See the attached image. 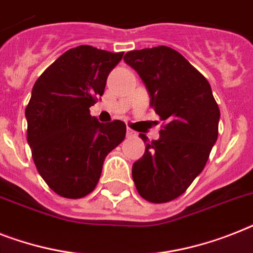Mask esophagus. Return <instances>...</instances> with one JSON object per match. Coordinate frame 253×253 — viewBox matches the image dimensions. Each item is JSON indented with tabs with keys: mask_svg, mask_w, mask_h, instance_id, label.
Masks as SVG:
<instances>
[{
	"mask_svg": "<svg viewBox=\"0 0 253 253\" xmlns=\"http://www.w3.org/2000/svg\"><path fill=\"white\" fill-rule=\"evenodd\" d=\"M126 133H127V137H135V136H137V132H136V131L131 130V128H128V127H127Z\"/></svg>",
	"mask_w": 253,
	"mask_h": 253,
	"instance_id": "1",
	"label": "esophagus"
}]
</instances>
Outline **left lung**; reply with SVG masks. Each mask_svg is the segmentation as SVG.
Wrapping results in <instances>:
<instances>
[{
  "label": "left lung",
  "mask_w": 253,
  "mask_h": 253,
  "mask_svg": "<svg viewBox=\"0 0 253 253\" xmlns=\"http://www.w3.org/2000/svg\"><path fill=\"white\" fill-rule=\"evenodd\" d=\"M125 62L145 84L151 106L165 121L157 140L133 162L132 179L141 198L166 203L183 194L203 171L218 136L219 109L208 80L169 46L126 53Z\"/></svg>",
  "instance_id": "left-lung-1"
}]
</instances>
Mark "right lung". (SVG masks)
Instances as JSON below:
<instances>
[{"label": "right lung", "instance_id": "add662e5", "mask_svg": "<svg viewBox=\"0 0 253 253\" xmlns=\"http://www.w3.org/2000/svg\"><path fill=\"white\" fill-rule=\"evenodd\" d=\"M122 57L80 45L55 59L32 88L27 141L41 178L62 198L92 192L105 157L126 136L122 121L100 123L89 113Z\"/></svg>", "mask_w": 253, "mask_h": 253}]
</instances>
